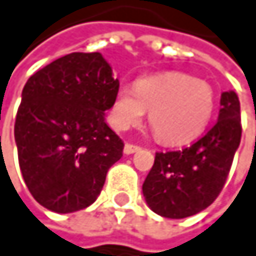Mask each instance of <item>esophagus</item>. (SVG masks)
I'll use <instances>...</instances> for the list:
<instances>
[{"label":"esophagus","instance_id":"1","mask_svg":"<svg viewBox=\"0 0 256 256\" xmlns=\"http://www.w3.org/2000/svg\"><path fill=\"white\" fill-rule=\"evenodd\" d=\"M140 148H141L140 146H135V144H130V142H127V144L124 146V153H126V154H132V153L138 152Z\"/></svg>","mask_w":256,"mask_h":256}]
</instances>
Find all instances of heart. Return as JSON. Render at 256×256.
Here are the masks:
<instances>
[{"instance_id":"heart-1","label":"heart","mask_w":256,"mask_h":256,"mask_svg":"<svg viewBox=\"0 0 256 256\" xmlns=\"http://www.w3.org/2000/svg\"><path fill=\"white\" fill-rule=\"evenodd\" d=\"M150 109L154 135L167 144H182L205 130L214 110V90L205 80L184 72H166L136 80L135 89L121 86L112 104V124L127 130Z\"/></svg>"}]
</instances>
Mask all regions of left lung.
I'll return each mask as SVG.
<instances>
[{"instance_id": "obj_1", "label": "left lung", "mask_w": 256, "mask_h": 256, "mask_svg": "<svg viewBox=\"0 0 256 256\" xmlns=\"http://www.w3.org/2000/svg\"><path fill=\"white\" fill-rule=\"evenodd\" d=\"M218 120L190 147L158 152L142 184L150 210L167 218H185L208 208L228 179L242 140L240 100L234 90L222 94Z\"/></svg>"}]
</instances>
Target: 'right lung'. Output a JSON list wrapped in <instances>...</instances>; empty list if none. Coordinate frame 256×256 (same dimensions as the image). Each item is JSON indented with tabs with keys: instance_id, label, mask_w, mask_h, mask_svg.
I'll return each instance as SVG.
<instances>
[{
	"instance_id": "add662e5",
	"label": "right lung",
	"mask_w": 256,
	"mask_h": 256,
	"mask_svg": "<svg viewBox=\"0 0 256 256\" xmlns=\"http://www.w3.org/2000/svg\"><path fill=\"white\" fill-rule=\"evenodd\" d=\"M118 78L100 52H71L22 89L14 141L24 182L42 206L68 214L92 205L124 142L104 121Z\"/></svg>"
}]
</instances>
